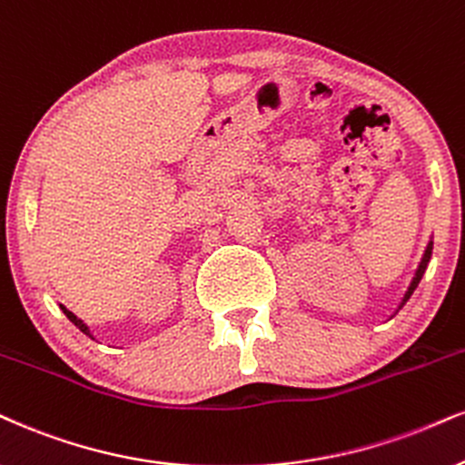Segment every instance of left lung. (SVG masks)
Segmentation results:
<instances>
[{"mask_svg":"<svg viewBox=\"0 0 465 465\" xmlns=\"http://www.w3.org/2000/svg\"><path fill=\"white\" fill-rule=\"evenodd\" d=\"M431 250H433V243H431V242H429V245H427V250H425V256H422L420 265H418V269H416V276H414V280H411V284H410L408 293H405V297H403V302H401V306H403V303L410 300V295H411V293H414V289H416V286H418V282H420L422 273H425V269H427V265H429V259H431Z\"/></svg>","mask_w":465,"mask_h":465,"instance_id":"8db88e82","label":"left lung"}]
</instances>
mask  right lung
<instances>
[{
    "label": "right lung",
    "mask_w": 465,
    "mask_h": 465,
    "mask_svg": "<svg viewBox=\"0 0 465 465\" xmlns=\"http://www.w3.org/2000/svg\"><path fill=\"white\" fill-rule=\"evenodd\" d=\"M62 311H64V314H66V317H68V319H71V321H73V323H74V325H77V328H79V330H82L85 336H90V338H93V334H90V330H88V325H85L82 319H77V317H74V314H73L71 311H66V308H64V306H62Z\"/></svg>",
    "instance_id": "1"
}]
</instances>
